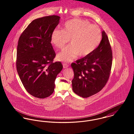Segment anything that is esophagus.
<instances>
[{
  "mask_svg": "<svg viewBox=\"0 0 134 134\" xmlns=\"http://www.w3.org/2000/svg\"><path fill=\"white\" fill-rule=\"evenodd\" d=\"M68 66H69V65H68V64H67L66 63H63V68L64 69H65V68H68Z\"/></svg>",
  "mask_w": 134,
  "mask_h": 134,
  "instance_id": "34e87169",
  "label": "esophagus"
}]
</instances>
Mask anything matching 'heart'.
<instances>
[{
  "mask_svg": "<svg viewBox=\"0 0 134 134\" xmlns=\"http://www.w3.org/2000/svg\"><path fill=\"white\" fill-rule=\"evenodd\" d=\"M102 38L100 28L89 21L74 19L66 21L62 30L54 29L51 36V43L62 48L70 40L71 45L57 55L58 59L70 62L78 56L85 57L92 54L99 46Z\"/></svg>",
  "mask_w": 134,
  "mask_h": 134,
  "instance_id": "b5f03b06",
  "label": "heart"
}]
</instances>
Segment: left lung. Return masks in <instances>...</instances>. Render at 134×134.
<instances>
[{"label":"left lung","instance_id":"left-lung-1","mask_svg":"<svg viewBox=\"0 0 134 134\" xmlns=\"http://www.w3.org/2000/svg\"><path fill=\"white\" fill-rule=\"evenodd\" d=\"M102 39L90 55L72 63L74 77L72 81L75 93L83 98L99 92L106 85L110 75L113 53L108 37L104 31Z\"/></svg>","mask_w":134,"mask_h":134}]
</instances>
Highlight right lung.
Returning a JSON list of instances; mask_svg holds the SVG:
<instances>
[{
    "instance_id": "add662e5",
    "label": "right lung",
    "mask_w": 134,
    "mask_h": 134,
    "mask_svg": "<svg viewBox=\"0 0 134 134\" xmlns=\"http://www.w3.org/2000/svg\"><path fill=\"white\" fill-rule=\"evenodd\" d=\"M60 19L53 15L34 20L19 40L16 61L18 74L27 91L39 98L54 92L55 79L63 68L60 62H53L56 54L51 43L52 32Z\"/></svg>"
}]
</instances>
